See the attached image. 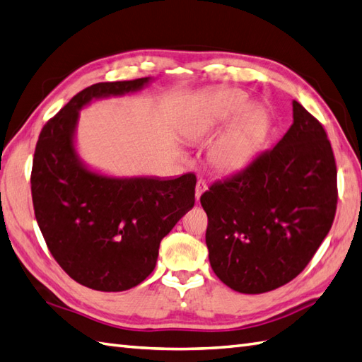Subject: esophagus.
<instances>
[{"label": "esophagus", "instance_id": "obj_1", "mask_svg": "<svg viewBox=\"0 0 362 362\" xmlns=\"http://www.w3.org/2000/svg\"><path fill=\"white\" fill-rule=\"evenodd\" d=\"M205 191H206V183L204 180H197V183H196V199L199 200L200 196L204 194Z\"/></svg>", "mask_w": 362, "mask_h": 362}]
</instances>
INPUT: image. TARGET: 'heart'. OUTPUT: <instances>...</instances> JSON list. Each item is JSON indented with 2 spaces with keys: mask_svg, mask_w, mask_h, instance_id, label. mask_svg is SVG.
Returning a JSON list of instances; mask_svg holds the SVG:
<instances>
[{
  "mask_svg": "<svg viewBox=\"0 0 362 362\" xmlns=\"http://www.w3.org/2000/svg\"><path fill=\"white\" fill-rule=\"evenodd\" d=\"M247 105L248 98L242 90H222L214 97L208 117L197 128V134L205 136L241 112L209 153V162L217 171L233 173L245 166L268 128V115L264 109L247 107Z\"/></svg>",
  "mask_w": 362,
  "mask_h": 362,
  "instance_id": "1",
  "label": "heart"
}]
</instances>
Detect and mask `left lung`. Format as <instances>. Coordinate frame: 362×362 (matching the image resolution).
Returning <instances> with one entry per match:
<instances>
[{
  "mask_svg": "<svg viewBox=\"0 0 362 362\" xmlns=\"http://www.w3.org/2000/svg\"><path fill=\"white\" fill-rule=\"evenodd\" d=\"M336 202L330 141L322 124L293 100V124L274 148L200 197L213 272L245 295L282 287L329 234Z\"/></svg>",
  "mask_w": 362,
  "mask_h": 362,
  "instance_id": "left-lung-1",
  "label": "left lung"
}]
</instances>
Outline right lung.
I'll list each match as a JSON object with an SVG mask.
<instances>
[{
    "instance_id": "add662e5",
    "label": "right lung",
    "mask_w": 362,
    "mask_h": 362,
    "mask_svg": "<svg viewBox=\"0 0 362 362\" xmlns=\"http://www.w3.org/2000/svg\"><path fill=\"white\" fill-rule=\"evenodd\" d=\"M151 81L83 89L45 124L37 141L30 185L41 234L63 270L92 290L124 291L145 281L156 268L160 240L194 206V174L115 177L78 156L81 109L139 92Z\"/></svg>"
}]
</instances>
